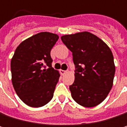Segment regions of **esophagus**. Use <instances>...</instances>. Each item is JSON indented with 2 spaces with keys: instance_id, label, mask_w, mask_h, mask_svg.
<instances>
[{
  "instance_id": "esophagus-1",
  "label": "esophagus",
  "mask_w": 127,
  "mask_h": 127,
  "mask_svg": "<svg viewBox=\"0 0 127 127\" xmlns=\"http://www.w3.org/2000/svg\"><path fill=\"white\" fill-rule=\"evenodd\" d=\"M60 73H61L62 75H64V74L67 73V71H66V70H60Z\"/></svg>"
}]
</instances>
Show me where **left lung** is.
<instances>
[{"mask_svg":"<svg viewBox=\"0 0 127 127\" xmlns=\"http://www.w3.org/2000/svg\"><path fill=\"white\" fill-rule=\"evenodd\" d=\"M72 52L75 80L69 88L73 100L85 107L101 104L113 85L115 67L108 45L88 32L61 37Z\"/></svg>","mask_w":127,"mask_h":127,"instance_id":"8db88e82","label":"left lung"}]
</instances>
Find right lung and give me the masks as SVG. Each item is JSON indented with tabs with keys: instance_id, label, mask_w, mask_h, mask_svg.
<instances>
[{
	"instance_id": "add662e5",
	"label": "right lung",
	"mask_w": 127,
	"mask_h": 127,
	"mask_svg": "<svg viewBox=\"0 0 127 127\" xmlns=\"http://www.w3.org/2000/svg\"><path fill=\"white\" fill-rule=\"evenodd\" d=\"M58 39L56 34L40 32L23 41L14 51L11 60L13 87L29 107H42L53 98L60 74L52 67L51 50Z\"/></svg>"
}]
</instances>
